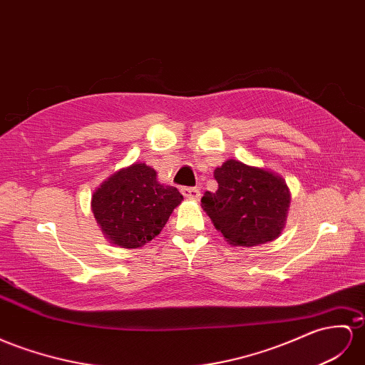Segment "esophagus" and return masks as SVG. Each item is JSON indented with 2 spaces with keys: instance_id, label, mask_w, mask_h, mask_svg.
<instances>
[{
  "instance_id": "1",
  "label": "esophagus",
  "mask_w": 365,
  "mask_h": 365,
  "mask_svg": "<svg viewBox=\"0 0 365 365\" xmlns=\"http://www.w3.org/2000/svg\"><path fill=\"white\" fill-rule=\"evenodd\" d=\"M182 194L186 199H192V200H199L200 199V191L197 188H191V186H183L180 190Z\"/></svg>"
}]
</instances>
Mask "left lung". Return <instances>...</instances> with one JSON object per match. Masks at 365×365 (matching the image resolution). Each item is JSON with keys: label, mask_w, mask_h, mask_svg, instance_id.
<instances>
[{"label": "left lung", "mask_w": 365, "mask_h": 365, "mask_svg": "<svg viewBox=\"0 0 365 365\" xmlns=\"http://www.w3.org/2000/svg\"><path fill=\"white\" fill-rule=\"evenodd\" d=\"M219 188L207 191L202 207L230 244L255 247L276 239L284 228L289 192L279 175L227 160L214 171Z\"/></svg>", "instance_id": "left-lung-1"}]
</instances>
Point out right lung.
<instances>
[{
    "mask_svg": "<svg viewBox=\"0 0 365 365\" xmlns=\"http://www.w3.org/2000/svg\"><path fill=\"white\" fill-rule=\"evenodd\" d=\"M183 195L158 183L145 163L125 168L92 195V211L105 236L118 247L138 248L160 235Z\"/></svg>",
    "mask_w": 365,
    "mask_h": 365,
    "instance_id": "right-lung-1",
    "label": "right lung"
}]
</instances>
